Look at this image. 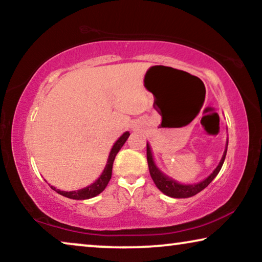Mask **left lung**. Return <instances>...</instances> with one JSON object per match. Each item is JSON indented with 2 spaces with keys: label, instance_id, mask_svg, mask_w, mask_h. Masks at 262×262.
Wrapping results in <instances>:
<instances>
[{
  "label": "left lung",
  "instance_id": "8db88e82",
  "mask_svg": "<svg viewBox=\"0 0 262 262\" xmlns=\"http://www.w3.org/2000/svg\"><path fill=\"white\" fill-rule=\"evenodd\" d=\"M227 150H228V142H227V148H225V151L223 154V157L221 159L219 166L215 168L214 172H212L208 178L194 185H183V184L177 183V181L173 179L168 178L167 176L162 173V172L158 170V167L155 165L151 150H150V145L147 143V159H148L150 176H151L155 185L157 186V188L165 195H167V196L176 198V199H186V198L194 196L195 194H198L199 192H201L202 189H205L207 186L214 180L215 177L219 174V172L222 168V165H223L224 163L225 156H227Z\"/></svg>",
  "mask_w": 262,
  "mask_h": 262
}]
</instances>
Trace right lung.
Segmentation results:
<instances>
[{"instance_id": "obj_1", "label": "right lung", "mask_w": 262, "mask_h": 262, "mask_svg": "<svg viewBox=\"0 0 262 262\" xmlns=\"http://www.w3.org/2000/svg\"><path fill=\"white\" fill-rule=\"evenodd\" d=\"M129 135H130L129 132L123 133L122 136H120V139L115 142L112 150H111V152H110L107 164H106V166L104 168V172L101 173V176L95 181L94 184H91L90 186H88V187H85V188L73 190V192H64V190L56 189L55 187L51 186L52 189H54L56 193L63 195V196H66V198L73 199V200H86V199H91L94 196H97V195L103 192L106 186H107L111 177H112V168H113V162L115 159V156H117L119 150L122 148V145L125 144V142L127 141L128 137H129Z\"/></svg>"}]
</instances>
